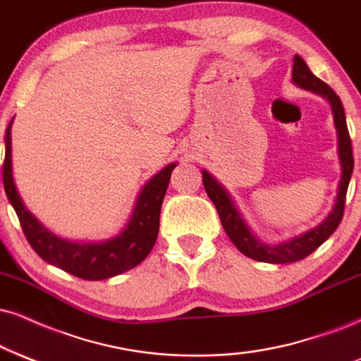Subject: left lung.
Listing matches in <instances>:
<instances>
[{"label":"left lung","mask_w":361,"mask_h":361,"mask_svg":"<svg viewBox=\"0 0 361 361\" xmlns=\"http://www.w3.org/2000/svg\"><path fill=\"white\" fill-rule=\"evenodd\" d=\"M293 82H295L300 88H305V90L319 93V95L330 102L333 120H335L338 135V157H340L341 166V179L340 185H338L335 206H333L331 212L322 224L317 226L314 229L308 231V233L289 239L286 243L273 244V246L262 243L251 233V231H249L246 222L243 221L241 214H239V211L235 209L233 199H231L229 194L226 192V189L222 188L219 182H217L207 171H202L204 189H206L209 199L214 202L217 214L221 217L222 228H224L226 234L229 235V239L233 241L234 246L238 247L244 256L251 257V259L261 262H273V264H284V262H296L300 259H305L306 256H310L311 252L317 251V249L335 233L338 226H340L341 219H343L346 190H348L351 172H353V150H351V139L348 133V127H346L345 110L340 97L333 92V88L330 85H326L323 80H319L311 73L306 61L300 55H295V60H293Z\"/></svg>","instance_id":"1"}]
</instances>
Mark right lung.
Wrapping results in <instances>:
<instances>
[{
  "instance_id": "right-lung-1",
  "label": "right lung",
  "mask_w": 361,
  "mask_h": 361,
  "mask_svg": "<svg viewBox=\"0 0 361 361\" xmlns=\"http://www.w3.org/2000/svg\"><path fill=\"white\" fill-rule=\"evenodd\" d=\"M11 126L13 118L4 137L6 154L3 164V185L8 201L16 211L21 229L35 252L43 261L87 281L112 278L140 264L152 251L157 239L160 207L171 173L177 164H169L147 182L137 197L130 221L118 235L102 243L66 241L44 228L26 209L18 194L11 167Z\"/></svg>"
}]
</instances>
